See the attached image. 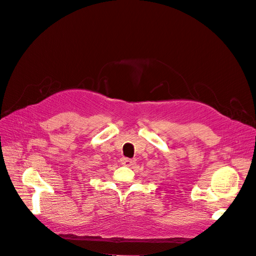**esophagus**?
Here are the masks:
<instances>
[{
    "instance_id": "obj_1",
    "label": "esophagus",
    "mask_w": 256,
    "mask_h": 256,
    "mask_svg": "<svg viewBox=\"0 0 256 256\" xmlns=\"http://www.w3.org/2000/svg\"><path fill=\"white\" fill-rule=\"evenodd\" d=\"M122 162L124 166H130V164H134V160L128 158H122Z\"/></svg>"
}]
</instances>
